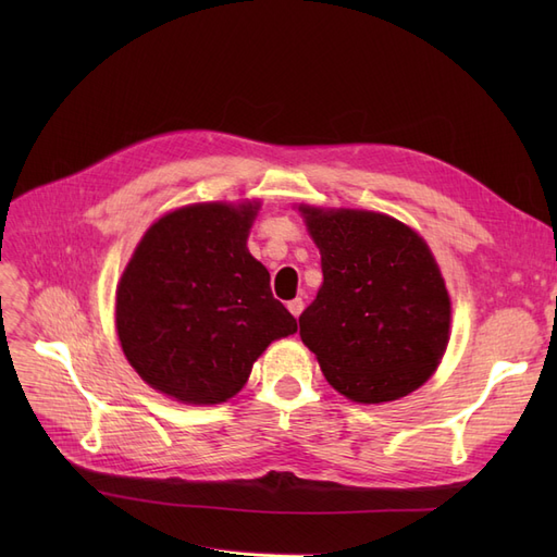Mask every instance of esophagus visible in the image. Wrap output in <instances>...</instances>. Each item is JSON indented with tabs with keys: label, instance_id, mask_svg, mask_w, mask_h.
Returning <instances> with one entry per match:
<instances>
[{
	"label": "esophagus",
	"instance_id": "esophagus-1",
	"mask_svg": "<svg viewBox=\"0 0 557 557\" xmlns=\"http://www.w3.org/2000/svg\"><path fill=\"white\" fill-rule=\"evenodd\" d=\"M288 311H290L295 318H299V313L305 311V299H301V297L290 299V301H288Z\"/></svg>",
	"mask_w": 557,
	"mask_h": 557
}]
</instances>
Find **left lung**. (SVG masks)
<instances>
[{"instance_id": "left-lung-1", "label": "left lung", "mask_w": 557, "mask_h": 557, "mask_svg": "<svg viewBox=\"0 0 557 557\" xmlns=\"http://www.w3.org/2000/svg\"><path fill=\"white\" fill-rule=\"evenodd\" d=\"M301 213L323 267V285L299 315L301 342L352 401L413 393L440 364L450 327V299L428 244L383 213Z\"/></svg>"}]
</instances>
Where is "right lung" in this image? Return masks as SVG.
Masks as SVG:
<instances>
[{"label": "right lung", "mask_w": 557, "mask_h": 557, "mask_svg": "<svg viewBox=\"0 0 557 557\" xmlns=\"http://www.w3.org/2000/svg\"><path fill=\"white\" fill-rule=\"evenodd\" d=\"M258 205H193L144 234L115 295L125 358L185 404L237 395L262 350L297 332L246 248Z\"/></svg>", "instance_id": "obj_1"}]
</instances>
